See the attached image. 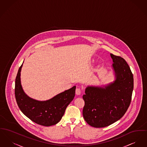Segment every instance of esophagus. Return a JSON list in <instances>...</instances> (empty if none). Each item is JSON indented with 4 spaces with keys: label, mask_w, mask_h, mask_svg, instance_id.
I'll use <instances>...</instances> for the list:
<instances>
[{
    "label": "esophagus",
    "mask_w": 147,
    "mask_h": 147,
    "mask_svg": "<svg viewBox=\"0 0 147 147\" xmlns=\"http://www.w3.org/2000/svg\"><path fill=\"white\" fill-rule=\"evenodd\" d=\"M76 94L77 95H80V93H81V90H80V88H77L76 89Z\"/></svg>",
    "instance_id": "34e87169"
}]
</instances>
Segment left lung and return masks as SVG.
Returning <instances> with one entry per match:
<instances>
[{"label": "left lung", "instance_id": "1", "mask_svg": "<svg viewBox=\"0 0 147 147\" xmlns=\"http://www.w3.org/2000/svg\"><path fill=\"white\" fill-rule=\"evenodd\" d=\"M114 80L105 86H88L83 96V115L86 123L103 128L118 121L129 106L133 90V76L123 58L111 54Z\"/></svg>", "mask_w": 147, "mask_h": 147}]
</instances>
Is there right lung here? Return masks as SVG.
<instances>
[{
  "label": "right lung",
  "instance_id": "right-lung-1",
  "mask_svg": "<svg viewBox=\"0 0 147 147\" xmlns=\"http://www.w3.org/2000/svg\"><path fill=\"white\" fill-rule=\"evenodd\" d=\"M23 64L18 70L16 79L15 95L19 108L26 116L36 124L46 127L57 124L73 100L76 86H73L47 100L33 99L26 95L21 84L20 73Z\"/></svg>",
  "mask_w": 147,
  "mask_h": 147
}]
</instances>
